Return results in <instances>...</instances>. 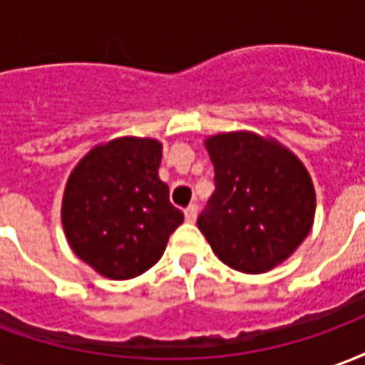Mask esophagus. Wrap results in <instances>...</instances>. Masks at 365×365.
Returning a JSON list of instances; mask_svg holds the SVG:
<instances>
[{
  "mask_svg": "<svg viewBox=\"0 0 365 365\" xmlns=\"http://www.w3.org/2000/svg\"><path fill=\"white\" fill-rule=\"evenodd\" d=\"M183 215H185V221L187 222H195V219H197V205H190L183 211Z\"/></svg>",
  "mask_w": 365,
  "mask_h": 365,
  "instance_id": "obj_1",
  "label": "esophagus"
}]
</instances>
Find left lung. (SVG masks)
Here are the masks:
<instances>
[{"instance_id": "1", "label": "left lung", "mask_w": 365, "mask_h": 365, "mask_svg": "<svg viewBox=\"0 0 365 365\" xmlns=\"http://www.w3.org/2000/svg\"><path fill=\"white\" fill-rule=\"evenodd\" d=\"M215 191L197 219L219 260L264 274L287 260L313 227L314 187L301 160L272 138L238 130L205 140Z\"/></svg>"}]
</instances>
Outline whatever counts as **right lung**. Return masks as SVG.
Returning <instances> with one entry per match:
<instances>
[{
    "label": "right lung",
    "mask_w": 365,
    "mask_h": 365,
    "mask_svg": "<svg viewBox=\"0 0 365 365\" xmlns=\"http://www.w3.org/2000/svg\"><path fill=\"white\" fill-rule=\"evenodd\" d=\"M162 144L123 136L99 144L70 174L62 227L74 254L109 279L150 269L183 222L158 178Z\"/></svg>",
    "instance_id": "1"
}]
</instances>
